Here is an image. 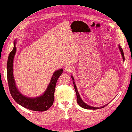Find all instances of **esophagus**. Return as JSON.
<instances>
[{
    "label": "esophagus",
    "instance_id": "1",
    "mask_svg": "<svg viewBox=\"0 0 132 132\" xmlns=\"http://www.w3.org/2000/svg\"><path fill=\"white\" fill-rule=\"evenodd\" d=\"M65 70L67 72H71L73 70V68L71 65H68L65 67Z\"/></svg>",
    "mask_w": 132,
    "mask_h": 132
}]
</instances>
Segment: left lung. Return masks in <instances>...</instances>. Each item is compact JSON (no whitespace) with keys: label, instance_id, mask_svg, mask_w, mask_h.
Here are the masks:
<instances>
[{"label":"left lung","instance_id":"left-lung-1","mask_svg":"<svg viewBox=\"0 0 132 132\" xmlns=\"http://www.w3.org/2000/svg\"><path fill=\"white\" fill-rule=\"evenodd\" d=\"M119 50H120V52H121V55H122V58H123V61H125V56H124V54H123V50L121 48V47L120 46V45H119ZM71 77L72 78V82H73V86H74V88H75V92H76V96H77V103L80 105V106L82 107V108H85V109H101V108H103V107H104L106 106H107V104H106V106H103L101 107H92V106H89V105L87 104L86 103H84L83 100L81 99L80 96V94H79L78 91H77V89L76 88V84H75V83L74 82V79H73V77H72V76H71Z\"/></svg>","mask_w":132,"mask_h":132}]
</instances>
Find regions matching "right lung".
Returning <instances> with one entry per match:
<instances>
[{
	"instance_id": "1",
	"label": "right lung",
	"mask_w": 132,
	"mask_h": 132,
	"mask_svg": "<svg viewBox=\"0 0 132 132\" xmlns=\"http://www.w3.org/2000/svg\"><path fill=\"white\" fill-rule=\"evenodd\" d=\"M15 43L16 42L14 41L13 49L10 53L7 63V77L10 94L15 102L26 109L37 112H43L48 110L53 104L56 82L62 74L63 69L56 70L54 73L48 88L41 96L31 98L23 95L16 87L13 74V59L16 51Z\"/></svg>"
}]
</instances>
